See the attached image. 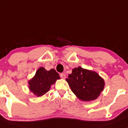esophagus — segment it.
I'll list each match as a JSON object with an SVG mask.
<instances>
[{
    "label": "esophagus",
    "mask_w": 128,
    "mask_h": 128,
    "mask_svg": "<svg viewBox=\"0 0 128 128\" xmlns=\"http://www.w3.org/2000/svg\"><path fill=\"white\" fill-rule=\"evenodd\" d=\"M60 76L61 78H65V77H66V75H65L64 74H60Z\"/></svg>",
    "instance_id": "obj_1"
}]
</instances>
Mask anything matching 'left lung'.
<instances>
[{
  "mask_svg": "<svg viewBox=\"0 0 128 128\" xmlns=\"http://www.w3.org/2000/svg\"><path fill=\"white\" fill-rule=\"evenodd\" d=\"M66 80L72 91L84 101L96 99L104 89V80L97 73L80 66L73 69Z\"/></svg>",
  "mask_w": 128,
  "mask_h": 128,
  "instance_id": "obj_1",
  "label": "left lung"
}]
</instances>
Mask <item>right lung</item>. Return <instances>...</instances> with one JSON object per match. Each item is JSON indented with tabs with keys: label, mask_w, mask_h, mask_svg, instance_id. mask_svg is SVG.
<instances>
[{
	"label": "right lung",
	"mask_w": 128,
	"mask_h": 128,
	"mask_svg": "<svg viewBox=\"0 0 128 128\" xmlns=\"http://www.w3.org/2000/svg\"><path fill=\"white\" fill-rule=\"evenodd\" d=\"M59 78V74L54 69L47 71L44 68L40 67L33 78L29 82L30 89L37 96H41L46 93L51 86Z\"/></svg>",
	"instance_id": "obj_1"
}]
</instances>
